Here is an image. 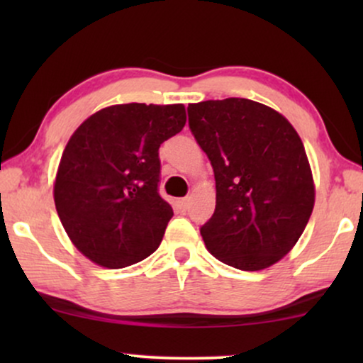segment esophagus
<instances>
[{
	"label": "esophagus",
	"instance_id": "1",
	"mask_svg": "<svg viewBox=\"0 0 363 363\" xmlns=\"http://www.w3.org/2000/svg\"><path fill=\"white\" fill-rule=\"evenodd\" d=\"M177 203V208L180 211H186L188 210V205H190V198H178L175 201Z\"/></svg>",
	"mask_w": 363,
	"mask_h": 363
}]
</instances>
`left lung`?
I'll use <instances>...</instances> for the list:
<instances>
[{
  "label": "left lung",
  "mask_w": 363,
  "mask_h": 363,
  "mask_svg": "<svg viewBox=\"0 0 363 363\" xmlns=\"http://www.w3.org/2000/svg\"><path fill=\"white\" fill-rule=\"evenodd\" d=\"M188 125L215 172L216 208L200 228L208 251L241 271L272 266L314 208L301 137L279 112L240 97L190 104Z\"/></svg>",
  "instance_id": "8db88e82"
}]
</instances>
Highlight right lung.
<instances>
[{
	"mask_svg": "<svg viewBox=\"0 0 363 363\" xmlns=\"http://www.w3.org/2000/svg\"><path fill=\"white\" fill-rule=\"evenodd\" d=\"M182 104H121L87 118L69 138L54 203L74 246L118 269L160 246L173 210L158 193V148L185 127Z\"/></svg>",
	"mask_w": 363,
	"mask_h": 363,
	"instance_id": "obj_1",
	"label": "right lung"
}]
</instances>
